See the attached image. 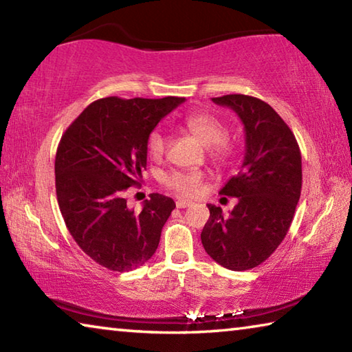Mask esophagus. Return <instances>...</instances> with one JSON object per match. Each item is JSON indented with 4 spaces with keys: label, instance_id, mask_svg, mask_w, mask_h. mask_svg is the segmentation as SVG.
Wrapping results in <instances>:
<instances>
[{
    "label": "esophagus",
    "instance_id": "1",
    "mask_svg": "<svg viewBox=\"0 0 352 352\" xmlns=\"http://www.w3.org/2000/svg\"><path fill=\"white\" fill-rule=\"evenodd\" d=\"M175 205H177V208H188V206H190V201H188V200H177Z\"/></svg>",
    "mask_w": 352,
    "mask_h": 352
}]
</instances>
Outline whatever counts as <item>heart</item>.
Wrapping results in <instances>:
<instances>
[{
    "mask_svg": "<svg viewBox=\"0 0 352 352\" xmlns=\"http://www.w3.org/2000/svg\"><path fill=\"white\" fill-rule=\"evenodd\" d=\"M183 126L189 133H192L201 144L208 147L211 158L216 162H226L233 157L234 142L226 136V127L212 113H192L183 119ZM168 138L160 130H153L147 138V151L153 158H162ZM166 186L174 190L182 197H192L201 189V175L199 172H172L163 178Z\"/></svg>",
    "mask_w": 352,
    "mask_h": 352,
    "instance_id": "obj_1",
    "label": "heart"
}]
</instances>
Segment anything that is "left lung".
Returning <instances> with one entry per match:
<instances>
[{
	"label": "left lung",
	"mask_w": 352,
	"mask_h": 352,
	"mask_svg": "<svg viewBox=\"0 0 352 352\" xmlns=\"http://www.w3.org/2000/svg\"><path fill=\"white\" fill-rule=\"evenodd\" d=\"M233 110L245 130V157L220 194L236 197L230 216L208 205L201 231L205 252L225 269L242 272L262 264L287 234L301 194V152L287 124L272 107L245 94L212 98Z\"/></svg>",
	"instance_id": "8db88e82"
}]
</instances>
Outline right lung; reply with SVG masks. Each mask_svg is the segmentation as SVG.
Here are the masks:
<instances>
[{
	"label": "right lung",
	"mask_w": 352,
	"mask_h": 352,
	"mask_svg": "<svg viewBox=\"0 0 352 352\" xmlns=\"http://www.w3.org/2000/svg\"><path fill=\"white\" fill-rule=\"evenodd\" d=\"M184 98L94 100L63 133L56 153V192L67 228L82 252L113 272L152 258L175 201L151 194L141 212L127 189L142 178L147 138Z\"/></svg>",
	"instance_id": "1"
}]
</instances>
